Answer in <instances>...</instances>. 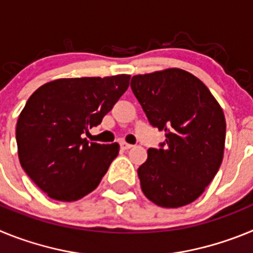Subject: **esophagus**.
Instances as JSON below:
<instances>
[{
	"label": "esophagus",
	"instance_id": "34e87169",
	"mask_svg": "<svg viewBox=\"0 0 253 253\" xmlns=\"http://www.w3.org/2000/svg\"><path fill=\"white\" fill-rule=\"evenodd\" d=\"M131 144H129V143H126V142H120V148L122 149H125V151H126V149H130L131 148Z\"/></svg>",
	"mask_w": 253,
	"mask_h": 253
}]
</instances>
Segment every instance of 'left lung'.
<instances>
[{
  "mask_svg": "<svg viewBox=\"0 0 253 253\" xmlns=\"http://www.w3.org/2000/svg\"><path fill=\"white\" fill-rule=\"evenodd\" d=\"M130 87L151 125L166 135L138 169L143 194L163 208L193 203L222 163V107L198 77L180 68L133 76Z\"/></svg>",
  "mask_w": 253,
  "mask_h": 253,
  "instance_id": "1",
  "label": "left lung"
}]
</instances>
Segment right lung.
Returning <instances> with one entry per match:
<instances>
[{
	"label": "right lung",
	"instance_id": "1",
	"mask_svg": "<svg viewBox=\"0 0 253 253\" xmlns=\"http://www.w3.org/2000/svg\"><path fill=\"white\" fill-rule=\"evenodd\" d=\"M129 75L59 78L29 97L16 124L21 167L49 198L76 202L99 186L119 144L82 137L128 90Z\"/></svg>",
	"mask_w": 253,
	"mask_h": 253
}]
</instances>
